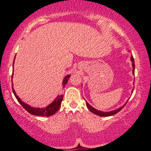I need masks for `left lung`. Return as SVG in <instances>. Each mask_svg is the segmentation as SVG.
Segmentation results:
<instances>
[{
    "label": "left lung",
    "mask_w": 151,
    "mask_h": 151,
    "mask_svg": "<svg viewBox=\"0 0 151 151\" xmlns=\"http://www.w3.org/2000/svg\"><path fill=\"white\" fill-rule=\"evenodd\" d=\"M131 60H132V62L133 68H134V69H133V74H134V66H135L134 65V58H133L132 56L131 57ZM86 106H87L88 109L91 111V112H93V114H96V115L100 116H113V115H114V114L118 113V112H119L120 111H121L122 109H123L124 106H125V105H123V106H121V108L118 109H116V110H114V111H111L103 112V111H98V110L95 109V108H93V106H91V105H90V104L87 102H86Z\"/></svg>",
    "instance_id": "left-lung-1"
}]
</instances>
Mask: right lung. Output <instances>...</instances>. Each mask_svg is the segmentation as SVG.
I'll list each match as a JSON object with an SVG mask.
<instances>
[{
    "instance_id": "obj_1",
    "label": "right lung",
    "mask_w": 151,
    "mask_h": 151,
    "mask_svg": "<svg viewBox=\"0 0 151 151\" xmlns=\"http://www.w3.org/2000/svg\"><path fill=\"white\" fill-rule=\"evenodd\" d=\"M13 66H14V62H13ZM12 76L13 74H12ZM70 77V75H68L65 77L63 81V87L65 86L67 82H68V79ZM12 91L14 93V95H15V98H17V100H18V102L20 103L21 105L26 109L28 113H30L32 115H35V116H50L53 115L54 114H56V112L58 110V109L60 108V104H61V102L63 98V95H58V97L56 98L53 102L51 104H49L47 106V107L43 108V109H40V108H33L31 106H28V104H26V103L23 102L22 100H20V98L16 95V93L14 92V90L12 86Z\"/></svg>"
}]
</instances>
